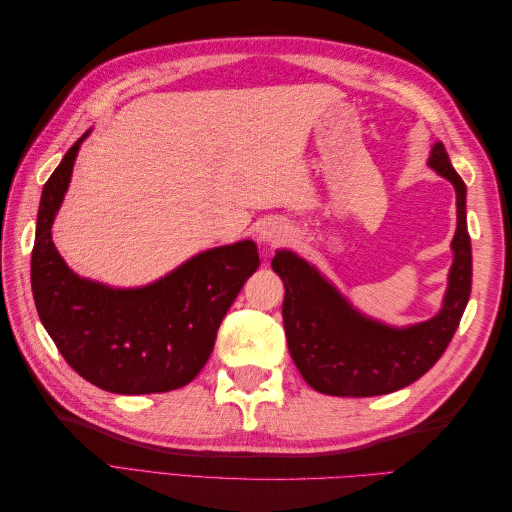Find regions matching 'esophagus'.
<instances>
[{
	"label": "esophagus",
	"mask_w": 512,
	"mask_h": 512,
	"mask_svg": "<svg viewBox=\"0 0 512 512\" xmlns=\"http://www.w3.org/2000/svg\"><path fill=\"white\" fill-rule=\"evenodd\" d=\"M258 235H260V241H265V243H271V245L282 243L288 237V226L282 224V222L269 220V222H265V224L260 226Z\"/></svg>",
	"instance_id": "obj_1"
}]
</instances>
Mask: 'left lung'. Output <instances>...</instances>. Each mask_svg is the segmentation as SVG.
<instances>
[{
	"mask_svg": "<svg viewBox=\"0 0 512 512\" xmlns=\"http://www.w3.org/2000/svg\"><path fill=\"white\" fill-rule=\"evenodd\" d=\"M457 192L453 267L440 312L395 329L361 314L327 277L290 250H277L271 267L282 277L288 350L314 391L335 397H374L404 389L438 363L459 327L472 290V245L466 222V183L442 143L427 162Z\"/></svg>",
	"mask_w": 512,
	"mask_h": 512,
	"instance_id": "left-lung-1",
	"label": "left lung"
}]
</instances>
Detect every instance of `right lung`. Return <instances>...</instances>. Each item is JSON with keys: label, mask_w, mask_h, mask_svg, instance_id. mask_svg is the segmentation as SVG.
Instances as JSON below:
<instances>
[{"label": "right lung", "mask_w": 512, "mask_h": 512, "mask_svg": "<svg viewBox=\"0 0 512 512\" xmlns=\"http://www.w3.org/2000/svg\"><path fill=\"white\" fill-rule=\"evenodd\" d=\"M85 132L44 183L32 252V290L46 333L68 365L98 389L147 395L181 389L205 367L220 324L258 267L245 239L185 260L141 288L76 275L51 237Z\"/></svg>", "instance_id": "add662e5"}]
</instances>
